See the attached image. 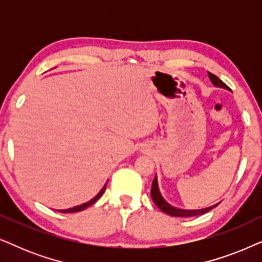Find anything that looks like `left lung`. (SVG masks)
<instances>
[{
    "mask_svg": "<svg viewBox=\"0 0 262 262\" xmlns=\"http://www.w3.org/2000/svg\"><path fill=\"white\" fill-rule=\"evenodd\" d=\"M209 77L212 83L216 85V87H221V88H225V89H229L230 91V88L228 87L227 84L224 83L223 81H221L220 78H218L216 75L209 73ZM151 198L154 200V203L156 204L157 207L161 211H163L164 213L169 214V216H173V217H193V216H198V214H203V213H206L209 212L213 209V207H216L218 204L216 205H212L210 207H206V209H202V210H182V209H178V207H174L168 204L166 200L163 199V196L161 195L160 193V189H159V185H157V178L155 177L152 181V185H151Z\"/></svg>",
    "mask_w": 262,
    "mask_h": 262,
    "instance_id": "1",
    "label": "left lung"
}]
</instances>
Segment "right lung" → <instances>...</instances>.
Returning a JSON list of instances; mask_svg holds the SVG:
<instances>
[{"mask_svg":"<svg viewBox=\"0 0 262 262\" xmlns=\"http://www.w3.org/2000/svg\"><path fill=\"white\" fill-rule=\"evenodd\" d=\"M106 185H107V182H106ZM106 185L103 186L102 187V189L101 191H100L98 194H96L94 198H93L92 200H89L88 203H84V204H82V205H80V206H75V207H71V209H68V210H59V212H62V213H73V212H78V211H82V210H84V209H87L88 206H91V205H93V204H94L96 200H98L100 196H101L102 194H103V192H105V189H106Z\"/></svg>","mask_w":262,"mask_h":262,"instance_id":"obj_1","label":"right lung"}]
</instances>
